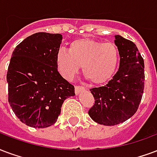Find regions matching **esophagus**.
Listing matches in <instances>:
<instances>
[{"label":"esophagus","mask_w":157,"mask_h":157,"mask_svg":"<svg viewBox=\"0 0 157 157\" xmlns=\"http://www.w3.org/2000/svg\"><path fill=\"white\" fill-rule=\"evenodd\" d=\"M83 89H84V87H83V86H75V94H78L80 92L82 91V90H83Z\"/></svg>","instance_id":"obj_1"}]
</instances>
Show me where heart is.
<instances>
[{
	"mask_svg": "<svg viewBox=\"0 0 157 157\" xmlns=\"http://www.w3.org/2000/svg\"><path fill=\"white\" fill-rule=\"evenodd\" d=\"M118 61L119 51L115 44L88 38L73 41L69 51L59 49L55 58L57 70L63 78L73 79L82 66L83 75L95 84L108 82Z\"/></svg>",
	"mask_w": 157,
	"mask_h": 157,
	"instance_id": "obj_1",
	"label": "heart"
}]
</instances>
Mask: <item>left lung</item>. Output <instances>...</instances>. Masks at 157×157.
<instances>
[{"label": "left lung", "instance_id": "1", "mask_svg": "<svg viewBox=\"0 0 157 157\" xmlns=\"http://www.w3.org/2000/svg\"><path fill=\"white\" fill-rule=\"evenodd\" d=\"M120 55L118 71L106 85L90 89L95 102L88 111L94 122L114 126L136 113L144 91V60L132 41L115 36Z\"/></svg>", "mask_w": 157, "mask_h": 157}]
</instances>
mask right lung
I'll use <instances>...</instances> for the list:
<instances>
[{
	"instance_id": "1",
	"label": "right lung",
	"mask_w": 157,
	"mask_h": 157,
	"mask_svg": "<svg viewBox=\"0 0 157 157\" xmlns=\"http://www.w3.org/2000/svg\"><path fill=\"white\" fill-rule=\"evenodd\" d=\"M62 35L35 33L19 44L8 66V102L21 122L48 128L57 122L63 101L74 87L56 68Z\"/></svg>"
}]
</instances>
